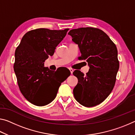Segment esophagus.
<instances>
[{
	"mask_svg": "<svg viewBox=\"0 0 135 135\" xmlns=\"http://www.w3.org/2000/svg\"><path fill=\"white\" fill-rule=\"evenodd\" d=\"M69 70H70V72H71V74H73V71H74L73 69H72V68H69Z\"/></svg>",
	"mask_w": 135,
	"mask_h": 135,
	"instance_id": "obj_1",
	"label": "esophagus"
}]
</instances>
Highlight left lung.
<instances>
[{
  "label": "left lung",
  "instance_id": "1",
  "mask_svg": "<svg viewBox=\"0 0 135 135\" xmlns=\"http://www.w3.org/2000/svg\"><path fill=\"white\" fill-rule=\"evenodd\" d=\"M68 35L78 44L81 56L89 67L87 73L73 72L78 83L73 89L75 99L85 107L98 105L108 97L114 88L119 64L114 42L101 29L81 27L72 29Z\"/></svg>",
  "mask_w": 135,
  "mask_h": 135
}]
</instances>
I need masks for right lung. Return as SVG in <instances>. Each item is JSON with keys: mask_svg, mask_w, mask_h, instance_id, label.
<instances>
[{"mask_svg": "<svg viewBox=\"0 0 135 135\" xmlns=\"http://www.w3.org/2000/svg\"><path fill=\"white\" fill-rule=\"evenodd\" d=\"M68 30H32L25 34L16 49L14 70L19 89L34 105L42 106L52 102L61 83L70 75L69 72L59 78L57 70L54 72L44 67L45 60L53 56Z\"/></svg>", "mask_w": 135, "mask_h": 135, "instance_id": "obj_1", "label": "right lung"}]
</instances>
